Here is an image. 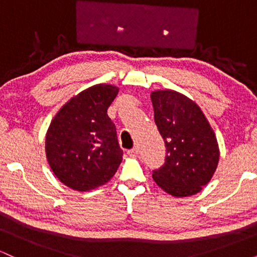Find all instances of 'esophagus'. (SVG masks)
<instances>
[{
    "label": "esophagus",
    "instance_id": "obj_1",
    "mask_svg": "<svg viewBox=\"0 0 257 257\" xmlns=\"http://www.w3.org/2000/svg\"><path fill=\"white\" fill-rule=\"evenodd\" d=\"M128 155L132 156V157H138V155H139V149H138V147H134V149L129 150Z\"/></svg>",
    "mask_w": 257,
    "mask_h": 257
}]
</instances>
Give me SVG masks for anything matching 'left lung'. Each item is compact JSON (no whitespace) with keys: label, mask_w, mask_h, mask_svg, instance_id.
Here are the masks:
<instances>
[{"label":"left lung","mask_w":257,"mask_h":257,"mask_svg":"<svg viewBox=\"0 0 257 257\" xmlns=\"http://www.w3.org/2000/svg\"><path fill=\"white\" fill-rule=\"evenodd\" d=\"M155 122L167 147L166 163L152 178L173 197L198 193L213 178L219 144L204 113L193 100L175 90L151 93Z\"/></svg>","instance_id":"obj_1"}]
</instances>
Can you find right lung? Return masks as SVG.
Listing matches in <instances>:
<instances>
[{
    "label": "right lung",
    "mask_w": 257,
    "mask_h": 257,
    "mask_svg": "<svg viewBox=\"0 0 257 257\" xmlns=\"http://www.w3.org/2000/svg\"><path fill=\"white\" fill-rule=\"evenodd\" d=\"M112 84H96L65 104L46 134V156L54 175L75 191L94 190L111 180L123 151L107 108L118 94Z\"/></svg>",
    "instance_id": "add662e5"
}]
</instances>
